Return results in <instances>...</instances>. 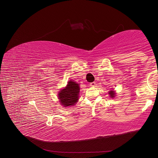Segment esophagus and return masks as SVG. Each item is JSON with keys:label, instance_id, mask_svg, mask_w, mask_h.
Masks as SVG:
<instances>
[{"label": "esophagus", "instance_id": "34e87169", "mask_svg": "<svg viewBox=\"0 0 158 158\" xmlns=\"http://www.w3.org/2000/svg\"><path fill=\"white\" fill-rule=\"evenodd\" d=\"M90 86H91V87H94L95 85H96V83H95V81H93V82H91V83H90Z\"/></svg>", "mask_w": 158, "mask_h": 158}]
</instances>
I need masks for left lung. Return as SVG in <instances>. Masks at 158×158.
I'll use <instances>...</instances> for the list:
<instances>
[{
    "instance_id": "obj_1",
    "label": "left lung",
    "mask_w": 158,
    "mask_h": 158,
    "mask_svg": "<svg viewBox=\"0 0 158 158\" xmlns=\"http://www.w3.org/2000/svg\"><path fill=\"white\" fill-rule=\"evenodd\" d=\"M109 94H110V97H112V98L114 97V92H113V91H110L109 92Z\"/></svg>"
}]
</instances>
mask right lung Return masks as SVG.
I'll list each match as a JSON object with an SVG mask.
<instances>
[{"mask_svg": "<svg viewBox=\"0 0 158 158\" xmlns=\"http://www.w3.org/2000/svg\"><path fill=\"white\" fill-rule=\"evenodd\" d=\"M80 87L76 82L69 81L66 87L58 94L59 99L64 106H73L78 100Z\"/></svg>", "mask_w": 158, "mask_h": 158, "instance_id": "right-lung-1", "label": "right lung"}]
</instances>
